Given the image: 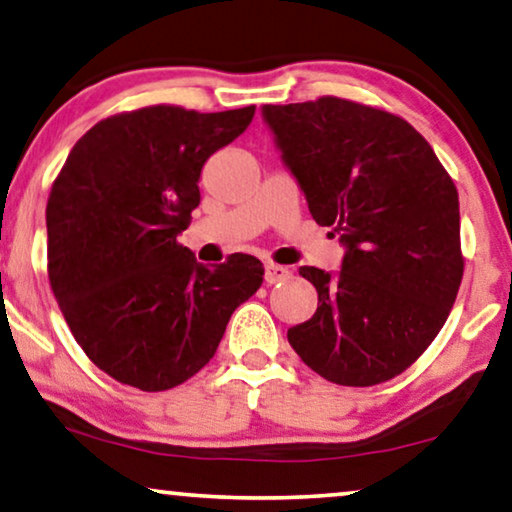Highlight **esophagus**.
Segmentation results:
<instances>
[{
  "instance_id": "34e87169",
  "label": "esophagus",
  "mask_w": 512,
  "mask_h": 512,
  "mask_svg": "<svg viewBox=\"0 0 512 512\" xmlns=\"http://www.w3.org/2000/svg\"><path fill=\"white\" fill-rule=\"evenodd\" d=\"M285 278H289L287 266H280V264H273V262H269V264L264 266L266 285H273V282H280V280H285Z\"/></svg>"
}]
</instances>
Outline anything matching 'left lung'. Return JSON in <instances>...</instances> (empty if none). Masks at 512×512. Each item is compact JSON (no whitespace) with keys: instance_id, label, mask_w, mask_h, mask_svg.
<instances>
[{"instance_id":"1","label":"left lung","mask_w":512,"mask_h":512,"mask_svg":"<svg viewBox=\"0 0 512 512\" xmlns=\"http://www.w3.org/2000/svg\"><path fill=\"white\" fill-rule=\"evenodd\" d=\"M282 160L319 225L345 246L340 273L301 266L317 312L287 331L301 361L340 386L398 377L446 324L464 273L460 200L425 137L347 98L264 105Z\"/></svg>"}]
</instances>
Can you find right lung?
Here are the masks:
<instances>
[{"mask_svg": "<svg viewBox=\"0 0 512 512\" xmlns=\"http://www.w3.org/2000/svg\"><path fill=\"white\" fill-rule=\"evenodd\" d=\"M253 114L255 105L114 114L75 142L52 183L50 287L82 352L121 384L156 393L193 377L262 285L257 257L234 253L209 269L177 241L200 204L204 163Z\"/></svg>", "mask_w": 512, "mask_h": 512, "instance_id": "obj_1", "label": "right lung"}]
</instances>
